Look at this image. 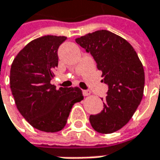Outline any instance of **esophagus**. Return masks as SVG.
I'll return each mask as SVG.
<instances>
[{
    "label": "esophagus",
    "mask_w": 160,
    "mask_h": 160,
    "mask_svg": "<svg viewBox=\"0 0 160 160\" xmlns=\"http://www.w3.org/2000/svg\"><path fill=\"white\" fill-rule=\"evenodd\" d=\"M83 94H84V96H88V95L91 94V91H89V90H83Z\"/></svg>",
    "instance_id": "obj_1"
}]
</instances>
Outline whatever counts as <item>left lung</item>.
<instances>
[{
  "mask_svg": "<svg viewBox=\"0 0 160 160\" xmlns=\"http://www.w3.org/2000/svg\"><path fill=\"white\" fill-rule=\"evenodd\" d=\"M76 42L90 53L102 72L107 96L100 113L90 115L94 131L103 134L122 129L132 119L143 96V66L132 46L108 30H97L77 38Z\"/></svg>",
  "mask_w": 160,
  "mask_h": 160,
  "instance_id": "1",
  "label": "left lung"
}]
</instances>
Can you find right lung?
Returning <instances> with one entry per match:
<instances>
[{
	"label": "right lung",
	"mask_w": 160,
	"mask_h": 160,
	"mask_svg": "<svg viewBox=\"0 0 160 160\" xmlns=\"http://www.w3.org/2000/svg\"><path fill=\"white\" fill-rule=\"evenodd\" d=\"M64 36H44L25 46L12 62L11 89L16 106L28 123L45 132L61 131L73 105L84 99L78 87L57 89L50 81L58 65Z\"/></svg>",
	"instance_id": "1"
}]
</instances>
